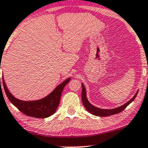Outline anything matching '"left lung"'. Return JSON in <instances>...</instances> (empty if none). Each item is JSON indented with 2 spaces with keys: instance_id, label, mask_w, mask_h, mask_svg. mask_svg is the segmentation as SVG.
<instances>
[{
  "instance_id": "8db88e82",
  "label": "left lung",
  "mask_w": 148,
  "mask_h": 148,
  "mask_svg": "<svg viewBox=\"0 0 148 148\" xmlns=\"http://www.w3.org/2000/svg\"><path fill=\"white\" fill-rule=\"evenodd\" d=\"M138 92L136 93V95L133 97L132 99H130L128 102L123 105V106L118 107V108H113V109H101V108H97V107L92 106L90 103L88 101L87 99V97H86V88H85L84 84H82V93H81V99H82V102L85 108L87 109V111L89 112V113H92V115H97V116H100V117H106V116H109V115H115L118 114V113H120L123 111L124 109L126 108V107L130 104V103H132V101H134V99L136 97L137 94H138Z\"/></svg>"
}]
</instances>
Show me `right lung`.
Listing matches in <instances>:
<instances>
[{
  "mask_svg": "<svg viewBox=\"0 0 148 148\" xmlns=\"http://www.w3.org/2000/svg\"><path fill=\"white\" fill-rule=\"evenodd\" d=\"M70 78L62 83L56 89L43 99L32 101H24L15 98L7 88L4 79H3V84L6 95L9 100L23 114L30 117L37 118H45L55 113L58 106L60 103V97L64 86L70 81ZM1 83V79H0Z\"/></svg>",
  "mask_w": 148,
  "mask_h": 148,
  "instance_id": "add662e5",
  "label": "right lung"
}]
</instances>
